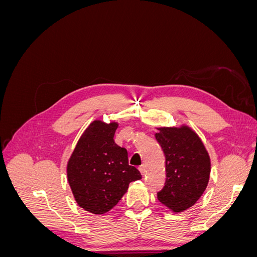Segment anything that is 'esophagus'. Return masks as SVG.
Here are the masks:
<instances>
[{"instance_id": "1", "label": "esophagus", "mask_w": 257, "mask_h": 257, "mask_svg": "<svg viewBox=\"0 0 257 257\" xmlns=\"http://www.w3.org/2000/svg\"><path fill=\"white\" fill-rule=\"evenodd\" d=\"M138 169H139V172H141V174L143 176H145V174H146V166L143 164V165H141V166L138 167Z\"/></svg>"}]
</instances>
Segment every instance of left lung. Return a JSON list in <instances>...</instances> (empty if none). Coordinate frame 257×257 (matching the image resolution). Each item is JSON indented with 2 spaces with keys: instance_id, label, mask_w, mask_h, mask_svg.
I'll use <instances>...</instances> for the list:
<instances>
[{
  "instance_id": "8db88e82",
  "label": "left lung",
  "mask_w": 257,
  "mask_h": 257,
  "mask_svg": "<svg viewBox=\"0 0 257 257\" xmlns=\"http://www.w3.org/2000/svg\"><path fill=\"white\" fill-rule=\"evenodd\" d=\"M155 133L165 155L166 179L158 199L179 213L195 205L208 182L211 162L204 143L195 131L180 126H161Z\"/></svg>"
}]
</instances>
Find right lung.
Segmentation results:
<instances>
[{
  "instance_id": "right-lung-1",
  "label": "right lung",
  "mask_w": 257,
  "mask_h": 257,
  "mask_svg": "<svg viewBox=\"0 0 257 257\" xmlns=\"http://www.w3.org/2000/svg\"><path fill=\"white\" fill-rule=\"evenodd\" d=\"M119 123L94 120L84 130L66 165L76 203L93 214L112 209L141 173L128 165L127 151L114 143Z\"/></svg>"
}]
</instances>
